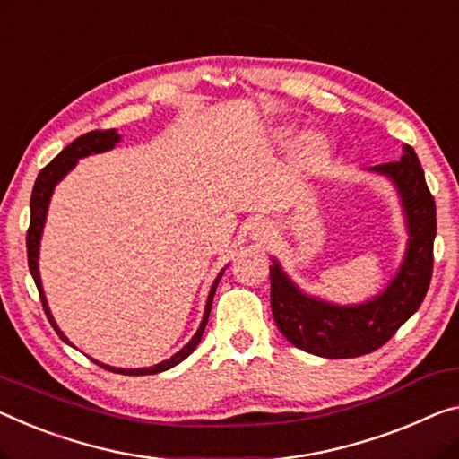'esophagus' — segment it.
<instances>
[{"label": "esophagus", "mask_w": 459, "mask_h": 459, "mask_svg": "<svg viewBox=\"0 0 459 459\" xmlns=\"http://www.w3.org/2000/svg\"><path fill=\"white\" fill-rule=\"evenodd\" d=\"M274 236V228L269 221H258L256 225L252 228V239L254 242H260V244H269Z\"/></svg>", "instance_id": "34e87169"}]
</instances>
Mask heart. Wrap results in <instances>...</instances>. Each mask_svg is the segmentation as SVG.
I'll use <instances>...</instances> for the list:
<instances>
[{
    "mask_svg": "<svg viewBox=\"0 0 459 459\" xmlns=\"http://www.w3.org/2000/svg\"><path fill=\"white\" fill-rule=\"evenodd\" d=\"M330 158V147L320 135H306L295 145L293 161L301 172H318L326 166Z\"/></svg>",
    "mask_w": 459,
    "mask_h": 459,
    "instance_id": "1",
    "label": "heart"
}]
</instances>
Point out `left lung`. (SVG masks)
Here are the masks:
<instances>
[{"instance_id": "1", "label": "left lung", "mask_w": 459, "mask_h": 459, "mask_svg": "<svg viewBox=\"0 0 459 459\" xmlns=\"http://www.w3.org/2000/svg\"><path fill=\"white\" fill-rule=\"evenodd\" d=\"M371 170L390 176L398 186L408 223L404 264L390 287L363 306L341 307L306 298L289 281L281 266H271L273 318L293 347L326 359H351L377 351L420 307L433 277V239L437 209L425 172L411 145L404 156Z\"/></svg>"}]
</instances>
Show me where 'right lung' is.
Wrapping results in <instances>:
<instances>
[{"mask_svg":"<svg viewBox=\"0 0 459 459\" xmlns=\"http://www.w3.org/2000/svg\"><path fill=\"white\" fill-rule=\"evenodd\" d=\"M121 139L117 135V131L112 129H96V131H90L86 135H80L77 139H74L72 143H69L65 150H63L57 158H53L48 164L42 168L37 176V182H34V188H32V196H30V225H28V231H26V252H28V269H30V274L34 279V283H37L39 289V295H40V301H42V307H45V314L48 322L53 324L55 333L61 336V341L69 342L65 336L61 334V330L57 328V324L53 322V316L48 312L47 307V301H45V295H42V287H40V277H39V242H40V234H42V225H45V217H47V207H48V199H51V193L57 182L65 176L72 168L75 166L77 158H83V156H90V153H100V152H107L110 147H115L117 141ZM223 274V273H221ZM221 274L217 277V281L211 287V293H209V299H207V307H205V318H203L199 330H196V334L193 336V341H190L185 349H180L178 352L172 359H168V361L160 363V365H153V368H145V369H117V368H108V365H102L98 363L100 368L108 369L112 373H123V376H152V373H160V371H166L174 368V365H178L180 361H185V359L190 355L196 349V344L201 342V336L205 333V326H207V320H209V312H211V301H213V295H215V289L217 283H220Z\"/></svg>","mask_w":459,"mask_h":459,"instance_id":"obj_1","label":"right lung"}]
</instances>
